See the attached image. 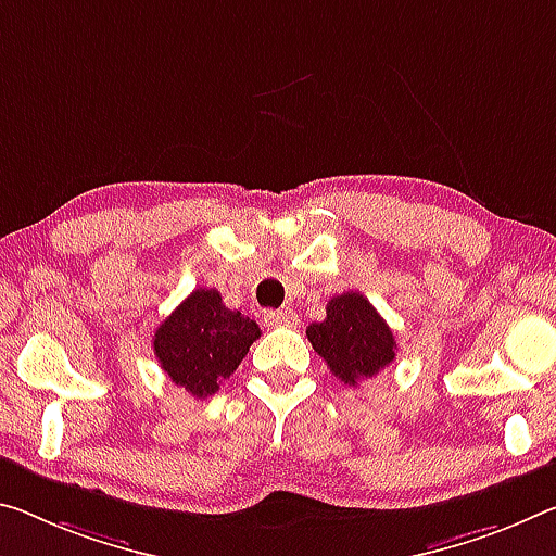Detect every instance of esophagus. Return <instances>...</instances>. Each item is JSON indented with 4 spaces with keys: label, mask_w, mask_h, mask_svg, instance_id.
<instances>
[{
    "label": "esophagus",
    "mask_w": 556,
    "mask_h": 556,
    "mask_svg": "<svg viewBox=\"0 0 556 556\" xmlns=\"http://www.w3.org/2000/svg\"><path fill=\"white\" fill-rule=\"evenodd\" d=\"M264 321L269 326H296L299 316L294 309H277V312L264 314Z\"/></svg>",
    "instance_id": "34e87169"
}]
</instances>
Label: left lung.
Listing matches in <instances>:
<instances>
[{"label":"left lung","mask_w":556,"mask_h":556,"mask_svg":"<svg viewBox=\"0 0 556 556\" xmlns=\"http://www.w3.org/2000/svg\"><path fill=\"white\" fill-rule=\"evenodd\" d=\"M306 337L331 374L346 386H358L361 378H374L395 358L393 331L374 304L358 292L329 299L326 319L309 324Z\"/></svg>","instance_id":"left-lung-1"}]
</instances>
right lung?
Instances as JSON below:
<instances>
[{
  "instance_id": "right-lung-1",
  "label": "right lung",
  "mask_w": 556,
  "mask_h": 556,
  "mask_svg": "<svg viewBox=\"0 0 556 556\" xmlns=\"http://www.w3.org/2000/svg\"><path fill=\"white\" fill-rule=\"evenodd\" d=\"M257 339V321L227 309L217 289L200 287L157 326L153 351L175 386L207 399L237 371Z\"/></svg>"
}]
</instances>
